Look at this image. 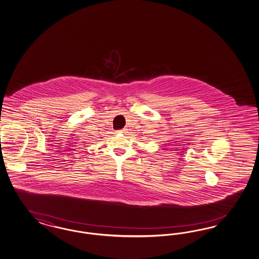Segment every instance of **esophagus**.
<instances>
[{
  "label": "esophagus",
  "instance_id": "34e87169",
  "mask_svg": "<svg viewBox=\"0 0 259 259\" xmlns=\"http://www.w3.org/2000/svg\"><path fill=\"white\" fill-rule=\"evenodd\" d=\"M119 133L125 134L127 133V129H121V130H119L118 131Z\"/></svg>",
  "mask_w": 259,
  "mask_h": 259
}]
</instances>
